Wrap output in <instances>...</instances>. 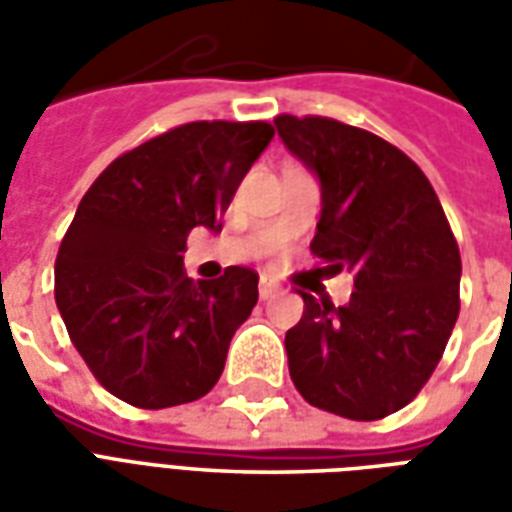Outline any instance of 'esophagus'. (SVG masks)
Segmentation results:
<instances>
[{
	"instance_id": "esophagus-1",
	"label": "esophagus",
	"mask_w": 512,
	"mask_h": 512,
	"mask_svg": "<svg viewBox=\"0 0 512 512\" xmlns=\"http://www.w3.org/2000/svg\"><path fill=\"white\" fill-rule=\"evenodd\" d=\"M257 293H260V299L263 301L274 299V296H279V285L274 282V279L263 277L260 279V285H257Z\"/></svg>"
}]
</instances>
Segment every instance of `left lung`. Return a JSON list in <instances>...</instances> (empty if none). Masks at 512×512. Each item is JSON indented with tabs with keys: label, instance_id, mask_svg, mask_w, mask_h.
<instances>
[{
	"label": "left lung",
	"instance_id": "obj_1",
	"mask_svg": "<svg viewBox=\"0 0 512 512\" xmlns=\"http://www.w3.org/2000/svg\"><path fill=\"white\" fill-rule=\"evenodd\" d=\"M277 134L321 183L312 255L354 274L343 307L301 293L285 334L293 384L312 406L381 419L411 403L439 365L461 299V252L436 191L381 136L329 117L279 115Z\"/></svg>",
	"mask_w": 512,
	"mask_h": 512
}]
</instances>
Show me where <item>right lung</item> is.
Wrapping results in <instances>:
<instances>
[{
    "label": "right lung",
    "mask_w": 512,
    "mask_h": 512,
    "mask_svg": "<svg viewBox=\"0 0 512 512\" xmlns=\"http://www.w3.org/2000/svg\"><path fill=\"white\" fill-rule=\"evenodd\" d=\"M274 128L200 120L115 158L84 194L54 268V299L93 376L136 408L208 395L235 329L257 304V274L230 266L189 279L186 238L222 230L235 189Z\"/></svg>",
    "instance_id": "obj_1"
}]
</instances>
